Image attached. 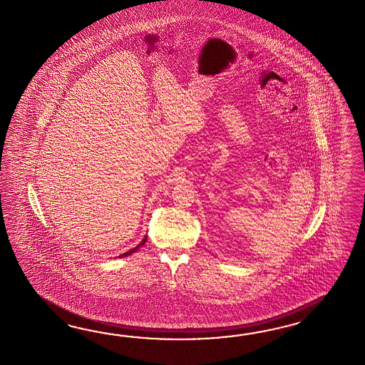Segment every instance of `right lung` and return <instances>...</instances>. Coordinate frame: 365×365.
<instances>
[{
	"instance_id": "add662e5",
	"label": "right lung",
	"mask_w": 365,
	"mask_h": 365,
	"mask_svg": "<svg viewBox=\"0 0 365 365\" xmlns=\"http://www.w3.org/2000/svg\"><path fill=\"white\" fill-rule=\"evenodd\" d=\"M147 242V235L143 238V241H141L136 247H133V249H131V250H128V252H123V254H120L118 258H124V257H128V255H131V254H133V252H138L139 249H140L141 246H144V243Z\"/></svg>"
}]
</instances>
